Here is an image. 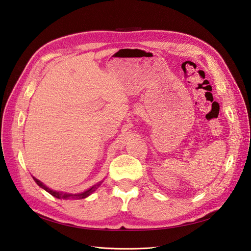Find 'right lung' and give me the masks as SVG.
Segmentation results:
<instances>
[{"mask_svg":"<svg viewBox=\"0 0 251 251\" xmlns=\"http://www.w3.org/2000/svg\"><path fill=\"white\" fill-rule=\"evenodd\" d=\"M33 179H34V181L37 183V185H39V186L42 187V188H44L45 191L48 192L50 195H52L53 197H55V198H57V199H69L70 197H71V198H75V199H83V198H87L88 196H90L91 194H92V193L95 191V189L102 183V181H101V182H100V183H97L96 185H94V186H92L91 188H89L88 191H86V192H83V193H81V194L72 195V194H64V193H59V192L53 191V189H50L49 187H47L46 185L43 184L41 181L35 179L34 177H33Z\"/></svg>","mask_w":251,"mask_h":251,"instance_id":"1","label":"right lung"}]
</instances>
